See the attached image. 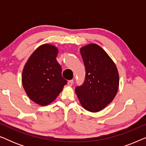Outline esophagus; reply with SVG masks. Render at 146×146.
Returning <instances> with one entry per match:
<instances>
[{
	"label": "esophagus",
	"mask_w": 146,
	"mask_h": 146,
	"mask_svg": "<svg viewBox=\"0 0 146 146\" xmlns=\"http://www.w3.org/2000/svg\"><path fill=\"white\" fill-rule=\"evenodd\" d=\"M73 84H74L73 80H69L68 82V85L70 86H72L73 85Z\"/></svg>",
	"instance_id": "34e87169"
}]
</instances>
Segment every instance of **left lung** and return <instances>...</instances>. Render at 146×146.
<instances>
[{
  "mask_svg": "<svg viewBox=\"0 0 146 146\" xmlns=\"http://www.w3.org/2000/svg\"><path fill=\"white\" fill-rule=\"evenodd\" d=\"M86 68L84 82L75 92L82 106L90 112H98L111 103L117 92L119 74L112 59L96 44L80 49Z\"/></svg>",
  "mask_w": 146,
  "mask_h": 146,
  "instance_id": "8db88e82",
  "label": "left lung"
}]
</instances>
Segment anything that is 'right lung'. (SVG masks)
Returning a JSON list of instances; mask_svg holds the SVG:
<instances>
[{
	"mask_svg": "<svg viewBox=\"0 0 146 146\" xmlns=\"http://www.w3.org/2000/svg\"><path fill=\"white\" fill-rule=\"evenodd\" d=\"M58 49L44 44L34 51L24 66L22 83L29 98L44 106L56 98L67 81L62 76V68L56 60Z\"/></svg>",
	"mask_w": 146,
	"mask_h": 146,
	"instance_id": "add662e5",
	"label": "right lung"
}]
</instances>
